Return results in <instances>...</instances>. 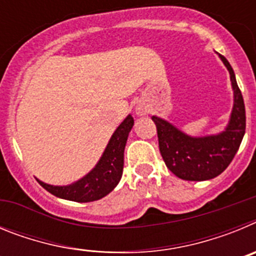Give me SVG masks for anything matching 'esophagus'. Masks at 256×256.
Masks as SVG:
<instances>
[{
    "label": "esophagus",
    "instance_id": "1",
    "mask_svg": "<svg viewBox=\"0 0 256 256\" xmlns=\"http://www.w3.org/2000/svg\"><path fill=\"white\" fill-rule=\"evenodd\" d=\"M138 112H141V110H140V108H138Z\"/></svg>",
    "mask_w": 256,
    "mask_h": 256
}]
</instances>
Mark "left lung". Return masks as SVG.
<instances>
[{
  "label": "left lung",
  "instance_id": "1",
  "mask_svg": "<svg viewBox=\"0 0 256 256\" xmlns=\"http://www.w3.org/2000/svg\"><path fill=\"white\" fill-rule=\"evenodd\" d=\"M219 58L230 72L234 88V108L223 132L191 137L162 118L152 116L165 165L180 180H206L219 176L230 164L245 134L246 115L242 94L228 60L222 55Z\"/></svg>",
  "mask_w": 256,
  "mask_h": 256
}]
</instances>
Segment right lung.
I'll return each instance as SVG.
<instances>
[{
	"label": "right lung",
	"instance_id": "obj_1",
	"mask_svg": "<svg viewBox=\"0 0 256 256\" xmlns=\"http://www.w3.org/2000/svg\"><path fill=\"white\" fill-rule=\"evenodd\" d=\"M133 124L132 115H128L112 133L96 166L79 180L68 186H52L37 180L38 183L50 194L65 200L90 202L102 198L120 180L124 166V148Z\"/></svg>",
	"mask_w": 256,
	"mask_h": 256
}]
</instances>
